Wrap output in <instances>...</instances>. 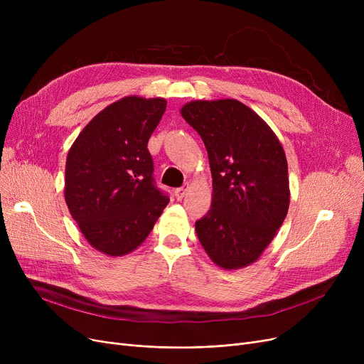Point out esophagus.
<instances>
[{
	"mask_svg": "<svg viewBox=\"0 0 364 364\" xmlns=\"http://www.w3.org/2000/svg\"><path fill=\"white\" fill-rule=\"evenodd\" d=\"M186 193H187V187L176 188V192H174V195H176V198H177L178 200H181V199L186 196Z\"/></svg>",
	"mask_w": 364,
	"mask_h": 364,
	"instance_id": "obj_1",
	"label": "esophagus"
}]
</instances>
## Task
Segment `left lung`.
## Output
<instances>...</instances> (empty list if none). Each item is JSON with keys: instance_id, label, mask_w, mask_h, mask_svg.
Segmentation results:
<instances>
[{"instance_id": "1", "label": "left lung", "mask_w": 364, "mask_h": 364, "mask_svg": "<svg viewBox=\"0 0 364 364\" xmlns=\"http://www.w3.org/2000/svg\"><path fill=\"white\" fill-rule=\"evenodd\" d=\"M180 113L202 137L213 174L211 209L195 224L199 242L221 269H243L262 255L288 214L284 150L239 100H193Z\"/></svg>"}]
</instances>
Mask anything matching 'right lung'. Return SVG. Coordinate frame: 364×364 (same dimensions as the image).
<instances>
[{"label": "right lung", "instance_id": "add662e5", "mask_svg": "<svg viewBox=\"0 0 364 364\" xmlns=\"http://www.w3.org/2000/svg\"><path fill=\"white\" fill-rule=\"evenodd\" d=\"M165 107L161 97H122L95 114L68 151L66 205L87 242L105 255L137 250L169 202L153 184L147 150Z\"/></svg>", "mask_w": 364, "mask_h": 364}]
</instances>
